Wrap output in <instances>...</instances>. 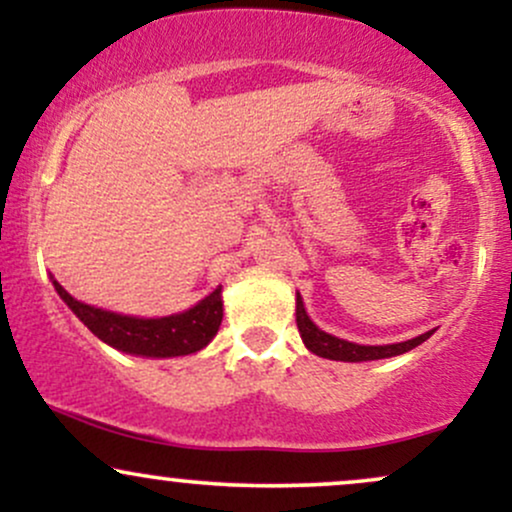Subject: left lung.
I'll return each mask as SVG.
<instances>
[{
    "label": "left lung",
    "instance_id": "obj_1",
    "mask_svg": "<svg viewBox=\"0 0 512 512\" xmlns=\"http://www.w3.org/2000/svg\"><path fill=\"white\" fill-rule=\"evenodd\" d=\"M296 325L298 332H301L303 344L308 346L310 351L322 358H332V361H349V363H358V361H378V358H390V356H399L404 351H411L414 346L424 344L431 332L419 334V337L407 339V342L399 344H385V346H363V344H354L346 342V339L332 337V334L322 332L320 327L310 320L308 313L303 308V298L301 293H296Z\"/></svg>",
    "mask_w": 512,
    "mask_h": 512
}]
</instances>
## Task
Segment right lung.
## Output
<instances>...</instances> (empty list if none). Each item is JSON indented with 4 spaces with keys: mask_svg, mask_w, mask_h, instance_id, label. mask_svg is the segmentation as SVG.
<instances>
[{
    "mask_svg": "<svg viewBox=\"0 0 512 512\" xmlns=\"http://www.w3.org/2000/svg\"><path fill=\"white\" fill-rule=\"evenodd\" d=\"M52 286L60 293L64 303L72 308V313L96 334L101 342L113 346L117 351L151 358L187 356L204 349L216 337L223 317L221 286L202 298L190 310L168 317H129L117 315L110 310L93 308L76 298L52 279Z\"/></svg>",
    "mask_w": 512,
    "mask_h": 512,
    "instance_id": "right-lung-1",
    "label": "right lung"
}]
</instances>
